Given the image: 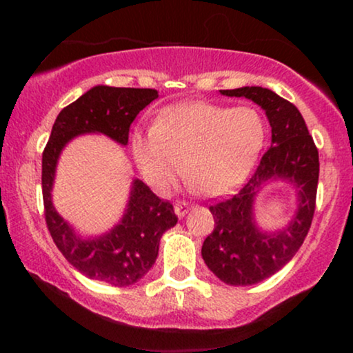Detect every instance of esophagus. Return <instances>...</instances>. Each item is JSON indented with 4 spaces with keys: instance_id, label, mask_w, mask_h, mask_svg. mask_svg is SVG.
I'll list each match as a JSON object with an SVG mask.
<instances>
[{
    "instance_id": "1",
    "label": "esophagus",
    "mask_w": 353,
    "mask_h": 353,
    "mask_svg": "<svg viewBox=\"0 0 353 353\" xmlns=\"http://www.w3.org/2000/svg\"><path fill=\"white\" fill-rule=\"evenodd\" d=\"M190 209H191L190 204H188V202H185V201H178L175 204V214L180 216V219H181V216H185Z\"/></svg>"
}]
</instances>
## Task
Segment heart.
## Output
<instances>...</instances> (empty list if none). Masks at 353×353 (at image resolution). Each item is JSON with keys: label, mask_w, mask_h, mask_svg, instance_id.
<instances>
[{"label": "heart", "mask_w": 353, "mask_h": 353, "mask_svg": "<svg viewBox=\"0 0 353 353\" xmlns=\"http://www.w3.org/2000/svg\"><path fill=\"white\" fill-rule=\"evenodd\" d=\"M265 123L254 108L181 103L162 109L154 127L137 130L130 148L152 190L165 192L181 170L197 191L216 196L238 185L257 161Z\"/></svg>", "instance_id": "1"}]
</instances>
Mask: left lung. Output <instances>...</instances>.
<instances>
[{
    "instance_id": "1",
    "label": "left lung",
    "mask_w": 353,
    "mask_h": 353,
    "mask_svg": "<svg viewBox=\"0 0 353 353\" xmlns=\"http://www.w3.org/2000/svg\"><path fill=\"white\" fill-rule=\"evenodd\" d=\"M225 96L248 98L267 114L272 146L238 194L210 205L215 228L202 244V259L210 272L231 286H250L279 272L301 248L315 214L318 149L299 109L272 90L243 86L220 90ZM284 179L294 185L299 204L292 223L265 234L253 219V202L265 182Z\"/></svg>"
}]
</instances>
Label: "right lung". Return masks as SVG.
Wrapping results in <instances>:
<instances>
[{
  "mask_svg": "<svg viewBox=\"0 0 353 353\" xmlns=\"http://www.w3.org/2000/svg\"><path fill=\"white\" fill-rule=\"evenodd\" d=\"M157 96L151 88L94 86L61 110L43 151V204L52 241L81 274L117 288L132 286L151 270L162 234L178 221L173 205L159 199L141 180H133L119 225L98 238L83 239L52 205L56 165L65 144L83 133H103L125 146L130 125Z\"/></svg>",
  "mask_w": 353,
  "mask_h": 353,
  "instance_id": "obj_1",
  "label": "right lung"
}]
</instances>
